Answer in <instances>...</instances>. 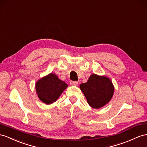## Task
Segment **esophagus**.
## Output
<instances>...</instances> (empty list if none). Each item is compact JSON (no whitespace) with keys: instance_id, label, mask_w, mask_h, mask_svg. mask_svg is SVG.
Returning <instances> with one entry per match:
<instances>
[{"instance_id":"obj_1","label":"esophagus","mask_w":147,"mask_h":147,"mask_svg":"<svg viewBox=\"0 0 147 147\" xmlns=\"http://www.w3.org/2000/svg\"><path fill=\"white\" fill-rule=\"evenodd\" d=\"M70 84L72 86H77L78 84V81H71L70 82Z\"/></svg>"}]
</instances>
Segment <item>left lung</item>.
<instances>
[{
    "mask_svg": "<svg viewBox=\"0 0 147 147\" xmlns=\"http://www.w3.org/2000/svg\"><path fill=\"white\" fill-rule=\"evenodd\" d=\"M80 87L89 106L94 109L102 107L109 102L114 90L109 79L95 74L89 77L87 82L81 84Z\"/></svg>",
    "mask_w": 147,
    "mask_h": 147,
    "instance_id": "obj_1",
    "label": "left lung"
}]
</instances>
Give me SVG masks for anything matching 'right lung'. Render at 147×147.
<instances>
[{
	"label": "right lung",
	"instance_id": "right-lung-1",
	"mask_svg": "<svg viewBox=\"0 0 147 147\" xmlns=\"http://www.w3.org/2000/svg\"><path fill=\"white\" fill-rule=\"evenodd\" d=\"M67 87L55 74H50L36 83V91L39 99L47 104L55 102Z\"/></svg>",
	"mask_w": 147,
	"mask_h": 147
}]
</instances>
